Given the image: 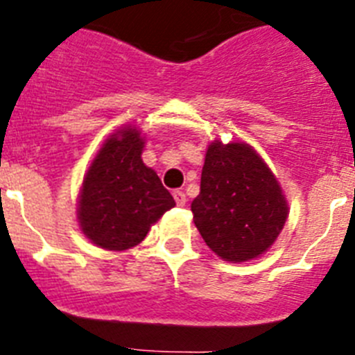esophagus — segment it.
<instances>
[{"label": "esophagus", "instance_id": "1", "mask_svg": "<svg viewBox=\"0 0 355 355\" xmlns=\"http://www.w3.org/2000/svg\"><path fill=\"white\" fill-rule=\"evenodd\" d=\"M173 197H175V200H177L178 206H186V202H188V199H186V193H184V191H180V189H177V191L173 193Z\"/></svg>", "mask_w": 355, "mask_h": 355}]
</instances>
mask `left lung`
Masks as SVG:
<instances>
[{"label":"left lung","mask_w":355,"mask_h":355,"mask_svg":"<svg viewBox=\"0 0 355 355\" xmlns=\"http://www.w3.org/2000/svg\"><path fill=\"white\" fill-rule=\"evenodd\" d=\"M191 211L206 245L225 261L241 263L269 250L286 225L289 205L252 145L214 139Z\"/></svg>","instance_id":"left-lung-1"}]
</instances>
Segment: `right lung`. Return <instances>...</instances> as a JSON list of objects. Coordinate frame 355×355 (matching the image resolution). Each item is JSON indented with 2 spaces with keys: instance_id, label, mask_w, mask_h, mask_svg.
<instances>
[{
  "instance_id": "right-lung-1",
  "label": "right lung",
  "mask_w": 355,
  "mask_h": 355,
  "mask_svg": "<svg viewBox=\"0 0 355 355\" xmlns=\"http://www.w3.org/2000/svg\"><path fill=\"white\" fill-rule=\"evenodd\" d=\"M145 136L138 127L118 128L97 150L77 197L80 232L96 247L127 250L175 206L155 169L141 160Z\"/></svg>"
}]
</instances>
